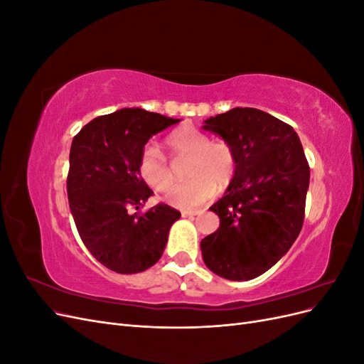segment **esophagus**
I'll return each mask as SVG.
<instances>
[{"instance_id":"34e87169","label":"esophagus","mask_w":364,"mask_h":364,"mask_svg":"<svg viewBox=\"0 0 364 364\" xmlns=\"http://www.w3.org/2000/svg\"><path fill=\"white\" fill-rule=\"evenodd\" d=\"M197 214H200V211H197V209H185V211H182V215L183 217H194V215H197Z\"/></svg>"}]
</instances>
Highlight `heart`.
Instances as JSON below:
<instances>
[{
	"label": "heart",
	"instance_id": "b5f03b06",
	"mask_svg": "<svg viewBox=\"0 0 364 364\" xmlns=\"http://www.w3.org/2000/svg\"><path fill=\"white\" fill-rule=\"evenodd\" d=\"M165 144L174 156L188 158L183 174L186 182L173 186L167 200L181 209H194L213 199L220 190L232 183L237 173L235 153L228 142L209 141L208 135L190 126L173 130ZM136 170L141 181L155 191H167L174 174L164 153L153 144L144 146L138 158Z\"/></svg>",
	"mask_w": 364,
	"mask_h": 364
}]
</instances>
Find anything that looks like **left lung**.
I'll list each match as a JSON object with an SVG mask.
<instances>
[{
	"label": "left lung",
	"instance_id": "8db88e82",
	"mask_svg": "<svg viewBox=\"0 0 364 364\" xmlns=\"http://www.w3.org/2000/svg\"><path fill=\"white\" fill-rule=\"evenodd\" d=\"M232 147L235 178L211 206L220 218L200 241L206 267L232 281H249L273 267L299 235L310 165L293 127L253 107H234L208 118Z\"/></svg>",
	"mask_w": 364,
	"mask_h": 364
}]
</instances>
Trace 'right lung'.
<instances>
[{
    "label": "right lung",
    "mask_w": 364,
    "mask_h": 364,
    "mask_svg": "<svg viewBox=\"0 0 364 364\" xmlns=\"http://www.w3.org/2000/svg\"><path fill=\"white\" fill-rule=\"evenodd\" d=\"M179 123L144 109H121L90 121L73 139L67 191L74 223L86 249L109 270L144 272L162 257L178 209L158 203L146 213L153 191L136 165L147 141Z\"/></svg>",
    "instance_id": "1"
}]
</instances>
